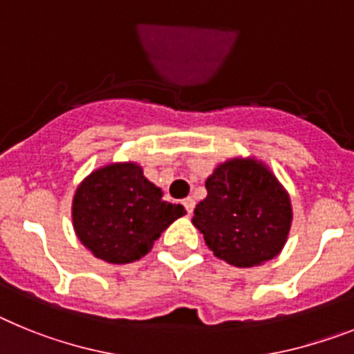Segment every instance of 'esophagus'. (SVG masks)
Instances as JSON below:
<instances>
[{
  "mask_svg": "<svg viewBox=\"0 0 354 354\" xmlns=\"http://www.w3.org/2000/svg\"><path fill=\"white\" fill-rule=\"evenodd\" d=\"M183 207H185V210H187V214H192V212H194V207H196V201L192 198H187V199H183Z\"/></svg>",
  "mask_w": 354,
  "mask_h": 354,
  "instance_id": "34e87169",
  "label": "esophagus"
}]
</instances>
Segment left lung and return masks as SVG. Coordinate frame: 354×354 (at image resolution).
<instances>
[{
	"mask_svg": "<svg viewBox=\"0 0 354 354\" xmlns=\"http://www.w3.org/2000/svg\"><path fill=\"white\" fill-rule=\"evenodd\" d=\"M207 198L192 224L214 254L230 266L254 267L278 257L292 224L288 192L254 158H232L207 178Z\"/></svg>",
	"mask_w": 354,
	"mask_h": 354,
	"instance_id": "left-lung-1",
	"label": "left lung"
}]
</instances>
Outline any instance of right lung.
I'll return each instance as SVG.
<instances>
[{"instance_id": "1", "label": "right lung", "mask_w": 354, "mask_h": 354, "mask_svg": "<svg viewBox=\"0 0 354 354\" xmlns=\"http://www.w3.org/2000/svg\"><path fill=\"white\" fill-rule=\"evenodd\" d=\"M185 214L162 199V190L133 162L110 164L88 174L73 198V226L100 260L130 263L151 251L169 224Z\"/></svg>"}]
</instances>
